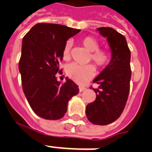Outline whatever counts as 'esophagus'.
I'll return each instance as SVG.
<instances>
[{"instance_id":"esophagus-1","label":"esophagus","mask_w":152,"mask_h":152,"mask_svg":"<svg viewBox=\"0 0 152 152\" xmlns=\"http://www.w3.org/2000/svg\"><path fill=\"white\" fill-rule=\"evenodd\" d=\"M79 89H80V91L82 92V91H85L87 88H86L85 87H83V86H80V87H79Z\"/></svg>"}]
</instances>
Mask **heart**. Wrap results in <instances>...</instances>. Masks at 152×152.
Returning <instances> with one entry per match:
<instances>
[{"label": "heart", "instance_id": "heart-1", "mask_svg": "<svg viewBox=\"0 0 152 152\" xmlns=\"http://www.w3.org/2000/svg\"><path fill=\"white\" fill-rule=\"evenodd\" d=\"M80 42L88 52H91L88 56V61H92L95 67L99 69L108 65L112 57L110 51L107 49L99 48L100 43L97 39L92 36H86L81 39ZM71 47V42H67L63 49V58L64 60L69 59ZM66 74L69 78L76 83H84L94 76L95 69L91 64L80 66L72 63L66 67Z\"/></svg>", "mask_w": 152, "mask_h": 152}]
</instances>
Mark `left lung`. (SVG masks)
Returning <instances> with one entry per match:
<instances>
[{"instance_id":"obj_1","label":"left lung","mask_w":152,"mask_h":152,"mask_svg":"<svg viewBox=\"0 0 152 152\" xmlns=\"http://www.w3.org/2000/svg\"><path fill=\"white\" fill-rule=\"evenodd\" d=\"M98 31L107 38L112 58L110 64L94 80L99 84L92 88L96 99L86 107L89 121L95 125H106L113 122L122 113L130 89L131 53L125 36L112 27H99Z\"/></svg>"}]
</instances>
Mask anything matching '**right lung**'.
Wrapping results in <instances>:
<instances>
[{
	"mask_svg": "<svg viewBox=\"0 0 152 152\" xmlns=\"http://www.w3.org/2000/svg\"><path fill=\"white\" fill-rule=\"evenodd\" d=\"M80 30L56 23H39L23 39L19 62L23 90L34 113L47 120H58L67 111L69 100L79 93L70 79L58 82L59 62L69 38Z\"/></svg>",
	"mask_w": 152,
	"mask_h": 152,
	"instance_id": "right-lung-1",
	"label": "right lung"
}]
</instances>
